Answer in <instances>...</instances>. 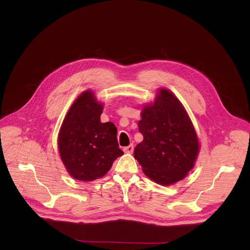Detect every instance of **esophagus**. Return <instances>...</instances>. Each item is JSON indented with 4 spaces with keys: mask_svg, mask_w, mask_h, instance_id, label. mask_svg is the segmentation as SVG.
I'll return each mask as SVG.
<instances>
[{
    "mask_svg": "<svg viewBox=\"0 0 250 250\" xmlns=\"http://www.w3.org/2000/svg\"><path fill=\"white\" fill-rule=\"evenodd\" d=\"M124 151H125V153H132V152H133V146H132V145H129L128 146L124 147Z\"/></svg>",
    "mask_w": 250,
    "mask_h": 250,
    "instance_id": "1",
    "label": "esophagus"
}]
</instances>
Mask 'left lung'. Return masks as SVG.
<instances>
[{
	"label": "left lung",
	"mask_w": 250,
	"mask_h": 250,
	"mask_svg": "<svg viewBox=\"0 0 250 250\" xmlns=\"http://www.w3.org/2000/svg\"><path fill=\"white\" fill-rule=\"evenodd\" d=\"M158 92L154 103L142 110L138 130L144 140L135 146L134 158L152 181L168 186L194 167L199 140L180 101L167 89Z\"/></svg>",
	"instance_id": "left-lung-1"
}]
</instances>
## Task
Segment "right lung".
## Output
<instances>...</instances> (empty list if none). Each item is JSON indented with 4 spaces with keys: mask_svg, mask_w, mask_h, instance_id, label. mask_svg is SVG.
<instances>
[{
    "mask_svg": "<svg viewBox=\"0 0 250 250\" xmlns=\"http://www.w3.org/2000/svg\"><path fill=\"white\" fill-rule=\"evenodd\" d=\"M103 104L92 91L82 93L69 109L58 134L61 160L70 176L89 182L103 177L124 154L117 127L101 123Z\"/></svg>",
    "mask_w": 250,
    "mask_h": 250,
    "instance_id": "add662e5",
    "label": "right lung"
}]
</instances>
